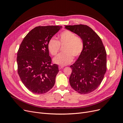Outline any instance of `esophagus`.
<instances>
[{"label":"esophagus","instance_id":"esophagus-1","mask_svg":"<svg viewBox=\"0 0 123 123\" xmlns=\"http://www.w3.org/2000/svg\"><path fill=\"white\" fill-rule=\"evenodd\" d=\"M64 66H58V68H59V69H62V68H64Z\"/></svg>","mask_w":123,"mask_h":123}]
</instances>
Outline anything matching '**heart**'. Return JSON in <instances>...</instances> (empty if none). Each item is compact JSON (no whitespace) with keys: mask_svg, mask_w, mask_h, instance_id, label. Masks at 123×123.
Returning <instances> with one entry per match:
<instances>
[{"mask_svg":"<svg viewBox=\"0 0 123 123\" xmlns=\"http://www.w3.org/2000/svg\"><path fill=\"white\" fill-rule=\"evenodd\" d=\"M58 41L51 38L49 41L48 48L49 52L53 56L56 55L61 46H64V53L59 54L53 59L56 64L65 66L72 62L74 57L80 55L84 49V43L80 37L76 36L74 33L69 30H65L58 36Z\"/></svg>","mask_w":123,"mask_h":123,"instance_id":"heart-1","label":"heart"}]
</instances>
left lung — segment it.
Instances as JSON below:
<instances>
[{
    "instance_id": "1",
    "label": "left lung",
    "mask_w": 123,
    "mask_h": 123,
    "mask_svg": "<svg viewBox=\"0 0 123 123\" xmlns=\"http://www.w3.org/2000/svg\"><path fill=\"white\" fill-rule=\"evenodd\" d=\"M82 39L83 52L74 64L69 78L71 87L79 93L88 94L97 89L107 70V54L99 36L87 25H65Z\"/></svg>"
}]
</instances>
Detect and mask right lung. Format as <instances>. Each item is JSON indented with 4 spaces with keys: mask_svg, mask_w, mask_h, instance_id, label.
<instances>
[{
    "mask_svg": "<svg viewBox=\"0 0 123 123\" xmlns=\"http://www.w3.org/2000/svg\"><path fill=\"white\" fill-rule=\"evenodd\" d=\"M62 28L61 26H38L24 38L17 52V72L29 91L43 94L53 88L59 72L56 64H52L48 44Z\"/></svg>",
    "mask_w": 123,
    "mask_h": 123,
    "instance_id": "obj_1",
    "label": "right lung"
}]
</instances>
